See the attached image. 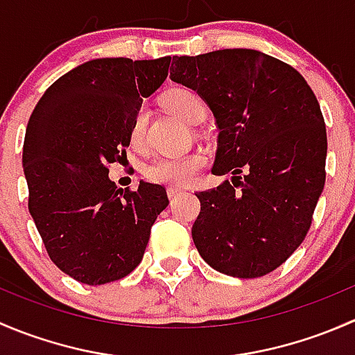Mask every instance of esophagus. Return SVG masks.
Listing matches in <instances>:
<instances>
[{
    "mask_svg": "<svg viewBox=\"0 0 355 355\" xmlns=\"http://www.w3.org/2000/svg\"><path fill=\"white\" fill-rule=\"evenodd\" d=\"M166 194H168V198H170V199H175V198H178V196L182 194V191H180V189H175V187H168Z\"/></svg>",
    "mask_w": 355,
    "mask_h": 355,
    "instance_id": "obj_1",
    "label": "esophagus"
}]
</instances>
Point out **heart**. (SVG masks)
Here are the masks:
<instances>
[{"label":"heart","mask_w":355,"mask_h":355,"mask_svg":"<svg viewBox=\"0 0 355 355\" xmlns=\"http://www.w3.org/2000/svg\"><path fill=\"white\" fill-rule=\"evenodd\" d=\"M164 105L171 113H175L182 120L189 121V123L198 114H204L202 99L199 98V94H196L194 91L187 87L171 89L164 96ZM146 121H148V114H146L144 110H139L135 113L134 120H132L130 132H128L132 148L137 149V151H142L146 148ZM204 164H206V156L199 151L178 156H164L153 161L146 168L144 175L153 184L175 189L185 187V185L192 184L196 180Z\"/></svg>","instance_id":"obj_1"}]
</instances>
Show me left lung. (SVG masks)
Listing matches in <instances>:
<instances>
[{
  "mask_svg": "<svg viewBox=\"0 0 355 355\" xmlns=\"http://www.w3.org/2000/svg\"><path fill=\"white\" fill-rule=\"evenodd\" d=\"M170 77L213 111V173L234 175L196 194L199 254L228 277L271 273L302 244L327 178V127L313 89L295 68L256 49L173 56Z\"/></svg>",
  "mask_w": 355,
  "mask_h": 355,
  "instance_id": "8db88e82",
  "label": "left lung"
}]
</instances>
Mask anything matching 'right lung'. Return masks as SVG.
<instances>
[{
  "label": "right lung",
  "instance_id": "obj_1",
  "mask_svg": "<svg viewBox=\"0 0 355 355\" xmlns=\"http://www.w3.org/2000/svg\"><path fill=\"white\" fill-rule=\"evenodd\" d=\"M170 60H91L49 85L28 118V211L53 263L82 284L132 273L168 206L161 185L118 189L108 164L127 157L132 120L164 82Z\"/></svg>",
  "mask_w": 355,
  "mask_h": 355
}]
</instances>
